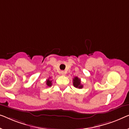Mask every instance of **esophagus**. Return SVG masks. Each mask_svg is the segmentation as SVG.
Listing matches in <instances>:
<instances>
[{
	"label": "esophagus",
	"mask_w": 129,
	"mask_h": 129,
	"mask_svg": "<svg viewBox=\"0 0 129 129\" xmlns=\"http://www.w3.org/2000/svg\"><path fill=\"white\" fill-rule=\"evenodd\" d=\"M60 73H61V74L62 76H65V75H66V72H64V71H61V72H60Z\"/></svg>",
	"instance_id": "1"
}]
</instances>
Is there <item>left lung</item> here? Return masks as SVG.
I'll use <instances>...</instances> for the list:
<instances>
[{
  "mask_svg": "<svg viewBox=\"0 0 129 129\" xmlns=\"http://www.w3.org/2000/svg\"><path fill=\"white\" fill-rule=\"evenodd\" d=\"M73 85L77 88H82L83 87V85L81 84V80L77 77L73 78Z\"/></svg>",
  "mask_w": 129,
  "mask_h": 129,
  "instance_id": "8db88e82",
  "label": "left lung"
}]
</instances>
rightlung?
<instances>
[{
    "mask_svg": "<svg viewBox=\"0 0 129 129\" xmlns=\"http://www.w3.org/2000/svg\"><path fill=\"white\" fill-rule=\"evenodd\" d=\"M50 78H51V77H49L47 80H46V84L47 85V87H51L52 84V80H50Z\"/></svg>",
    "mask_w": 129,
    "mask_h": 129,
    "instance_id": "1",
    "label": "right lung"
}]
</instances>
